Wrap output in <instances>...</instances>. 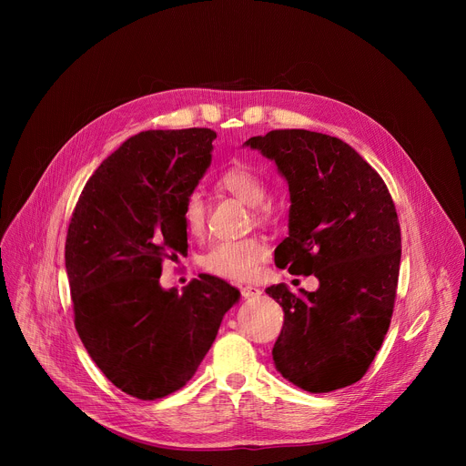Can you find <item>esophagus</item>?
<instances>
[{"mask_svg":"<svg viewBox=\"0 0 466 466\" xmlns=\"http://www.w3.org/2000/svg\"><path fill=\"white\" fill-rule=\"evenodd\" d=\"M261 295V289L259 288H254V286H245L241 288V297L243 299H254V297H259Z\"/></svg>","mask_w":466,"mask_h":466,"instance_id":"esophagus-1","label":"esophagus"}]
</instances>
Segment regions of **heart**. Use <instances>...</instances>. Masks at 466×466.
I'll return each instance as SVG.
<instances>
[{"instance_id": "heart-1", "label": "heart", "mask_w": 466, "mask_h": 466, "mask_svg": "<svg viewBox=\"0 0 466 466\" xmlns=\"http://www.w3.org/2000/svg\"><path fill=\"white\" fill-rule=\"evenodd\" d=\"M218 186L223 191H228L230 195L238 197L248 207H254L256 216L263 218V208L258 207L263 203L265 195H268V187L261 180L259 175H256L247 166H234L227 169L219 180ZM182 219L186 232L193 238H201L207 230V203L201 191H191L182 207ZM269 247L259 238H243V239H232V241H219L210 247V250L203 256L201 263L203 268L221 279L236 280V282H248L252 280L259 265L268 259Z\"/></svg>"}]
</instances>
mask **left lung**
<instances>
[{
	"mask_svg": "<svg viewBox=\"0 0 466 466\" xmlns=\"http://www.w3.org/2000/svg\"><path fill=\"white\" fill-rule=\"evenodd\" d=\"M277 164L289 186V236L275 263L315 275L317 291L265 289L284 309L277 370L309 392L356 383L389 329L402 238L381 177L343 140L304 128L245 142Z\"/></svg>",
	"mask_w": 466,
	"mask_h": 466,
	"instance_id": "left-lung-1",
	"label": "left lung"
}]
</instances>
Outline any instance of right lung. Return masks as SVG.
Here are the masks:
<instances>
[{
  "instance_id": "obj_1",
  "label": "right lung",
  "mask_w": 466,
  "mask_h": 466,
  "mask_svg": "<svg viewBox=\"0 0 466 466\" xmlns=\"http://www.w3.org/2000/svg\"><path fill=\"white\" fill-rule=\"evenodd\" d=\"M212 128L146 130L88 178L66 236L77 334L123 392L157 400L195 374L239 291L198 275L162 289V261L187 250L186 197L212 162Z\"/></svg>"
}]
</instances>
